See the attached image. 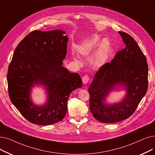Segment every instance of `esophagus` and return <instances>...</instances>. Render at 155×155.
Listing matches in <instances>:
<instances>
[{"label":"esophagus","instance_id":"obj_1","mask_svg":"<svg viewBox=\"0 0 155 155\" xmlns=\"http://www.w3.org/2000/svg\"><path fill=\"white\" fill-rule=\"evenodd\" d=\"M89 80V77L88 75H85V76L83 77V78H82V81H83V83H84V84H87V83H88Z\"/></svg>","mask_w":155,"mask_h":155}]
</instances>
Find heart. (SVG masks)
Segmentation results:
<instances>
[{"instance_id":"obj_1","label":"heart","mask_w":155,"mask_h":155,"mask_svg":"<svg viewBox=\"0 0 155 155\" xmlns=\"http://www.w3.org/2000/svg\"><path fill=\"white\" fill-rule=\"evenodd\" d=\"M99 43V48L92 59V66L95 69L101 68L109 58L110 48L108 42L105 39L101 40L98 35H94L87 38L78 49V51L82 56L89 57L96 51Z\"/></svg>"}]
</instances>
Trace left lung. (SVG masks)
<instances>
[{"instance_id": "8db88e82", "label": "left lung", "mask_w": 155, "mask_h": 155, "mask_svg": "<svg viewBox=\"0 0 155 155\" xmlns=\"http://www.w3.org/2000/svg\"><path fill=\"white\" fill-rule=\"evenodd\" d=\"M118 33L125 48L97 71L88 89L91 111L102 123H116L132 115L148 85V66L143 52L130 35ZM118 87L126 91L125 96L121 102L107 104V97Z\"/></svg>"}]
</instances>
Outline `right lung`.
<instances>
[{"label":"right lung","mask_w":155,"mask_h":155,"mask_svg":"<svg viewBox=\"0 0 155 155\" xmlns=\"http://www.w3.org/2000/svg\"><path fill=\"white\" fill-rule=\"evenodd\" d=\"M63 30H35L26 36L16 48L8 72L10 99L29 122L48 125L61 121L67 111L72 91L82 86L80 76L63 66L68 38ZM41 85L46 102L37 105L30 97L32 87Z\"/></svg>","instance_id":"1"}]
</instances>
